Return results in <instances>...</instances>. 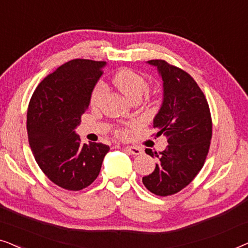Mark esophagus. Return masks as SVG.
I'll return each mask as SVG.
<instances>
[{
	"instance_id": "1",
	"label": "esophagus",
	"mask_w": 248,
	"mask_h": 248,
	"mask_svg": "<svg viewBox=\"0 0 248 248\" xmlns=\"http://www.w3.org/2000/svg\"><path fill=\"white\" fill-rule=\"evenodd\" d=\"M125 150L130 152V154L134 155H139L142 154V149H140L139 147H126L125 148Z\"/></svg>"
}]
</instances>
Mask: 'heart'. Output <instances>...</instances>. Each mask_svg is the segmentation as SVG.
<instances>
[{
  "mask_svg": "<svg viewBox=\"0 0 248 248\" xmlns=\"http://www.w3.org/2000/svg\"><path fill=\"white\" fill-rule=\"evenodd\" d=\"M113 84L115 88L127 97L128 99H140L145 91L148 89V81L143 76L135 72L131 69H122L113 77ZM105 88L103 84L98 83L93 88L90 94V104L96 106L100 103L101 98L104 96ZM116 135L121 138H126L128 132L123 128L116 130Z\"/></svg>",
  "mask_w": 248,
  "mask_h": 248,
  "instance_id": "heart-1",
  "label": "heart"
}]
</instances>
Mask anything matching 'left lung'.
I'll list each match as a JSON object with an SVG mask.
<instances>
[{"label":"left lung","instance_id":"left-lung-1","mask_svg":"<svg viewBox=\"0 0 248 248\" xmlns=\"http://www.w3.org/2000/svg\"><path fill=\"white\" fill-rule=\"evenodd\" d=\"M164 81V100L154 120L157 137L164 134L168 145L161 152L145 149L157 157L155 170L142 178L151 193L168 196L186 187L201 170L212 138L208 100L195 80L184 70L164 60L148 61Z\"/></svg>","mask_w":248,"mask_h":248}]
</instances>
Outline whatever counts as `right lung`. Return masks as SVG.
<instances>
[{
	"label": "right lung",
	"mask_w": 248,
	"mask_h": 248,
	"mask_svg": "<svg viewBox=\"0 0 248 248\" xmlns=\"http://www.w3.org/2000/svg\"><path fill=\"white\" fill-rule=\"evenodd\" d=\"M105 65L104 61H69L48 74L30 99L27 132L33 157L54 184L69 191L88 187L109 151L103 143L81 144L74 132Z\"/></svg>",
	"instance_id": "add662e5"
}]
</instances>
